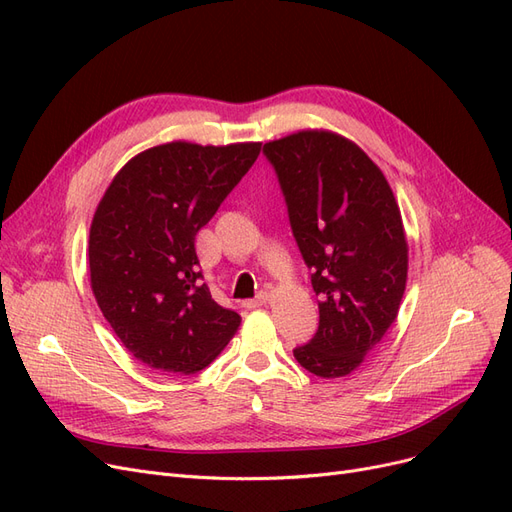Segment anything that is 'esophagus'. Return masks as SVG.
Returning a JSON list of instances; mask_svg holds the SVG:
<instances>
[{"instance_id": "34e87169", "label": "esophagus", "mask_w": 512, "mask_h": 512, "mask_svg": "<svg viewBox=\"0 0 512 512\" xmlns=\"http://www.w3.org/2000/svg\"><path fill=\"white\" fill-rule=\"evenodd\" d=\"M269 301V292H265V290H262V292H258V297L256 299H250V301H243V305L245 307H258V305H265Z\"/></svg>"}]
</instances>
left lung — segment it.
I'll return each instance as SVG.
<instances>
[{"label":"left lung","mask_w":512,"mask_h":512,"mask_svg":"<svg viewBox=\"0 0 512 512\" xmlns=\"http://www.w3.org/2000/svg\"><path fill=\"white\" fill-rule=\"evenodd\" d=\"M262 153L320 299L318 331L292 350L294 359L320 378L346 376L380 344L406 290L408 243L395 196L367 153L333 132L290 134Z\"/></svg>","instance_id":"1"}]
</instances>
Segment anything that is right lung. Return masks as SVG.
<instances>
[{"label":"right lung","mask_w":512,"mask_h":512,"mask_svg":"<svg viewBox=\"0 0 512 512\" xmlns=\"http://www.w3.org/2000/svg\"><path fill=\"white\" fill-rule=\"evenodd\" d=\"M260 143H166L123 166L89 230L91 290L121 344L158 371L194 374L241 316L203 284L194 239L252 168Z\"/></svg>","instance_id":"add662e5"}]
</instances>
